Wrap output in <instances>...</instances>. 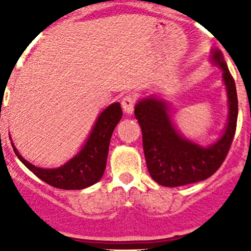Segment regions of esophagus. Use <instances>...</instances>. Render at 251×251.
I'll list each match as a JSON object with an SVG mask.
<instances>
[{"mask_svg": "<svg viewBox=\"0 0 251 251\" xmlns=\"http://www.w3.org/2000/svg\"><path fill=\"white\" fill-rule=\"evenodd\" d=\"M135 103H136V98L133 97L132 95H127L123 98V100H121V107H123V109L126 114H132Z\"/></svg>", "mask_w": 251, "mask_h": 251, "instance_id": "1", "label": "esophagus"}]
</instances>
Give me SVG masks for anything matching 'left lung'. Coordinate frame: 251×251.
<instances>
[{"label":"left lung","instance_id":"1","mask_svg":"<svg viewBox=\"0 0 251 251\" xmlns=\"http://www.w3.org/2000/svg\"><path fill=\"white\" fill-rule=\"evenodd\" d=\"M212 59L224 70L229 104L226 130L212 146L201 147L182 137L175 130L168 105L163 100L146 98L136 105L135 115L142 128L147 168L151 178L161 186L178 187L209 178L219 170L231 148L237 128V90L222 53L215 50Z\"/></svg>","mask_w":251,"mask_h":251}]
</instances>
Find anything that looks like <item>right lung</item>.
Masks as SVG:
<instances>
[{
  "label": "right lung",
  "mask_w": 251,
  "mask_h": 251,
  "mask_svg": "<svg viewBox=\"0 0 251 251\" xmlns=\"http://www.w3.org/2000/svg\"><path fill=\"white\" fill-rule=\"evenodd\" d=\"M121 116L120 103H114L103 110L80 153L58 169L37 168L25 160L13 147L14 153L31 173L55 188H86L100 181L104 174L111 135Z\"/></svg>",
  "instance_id": "1"
}]
</instances>
